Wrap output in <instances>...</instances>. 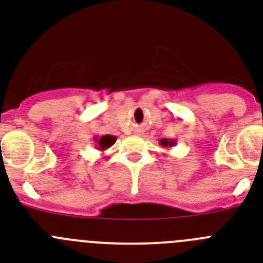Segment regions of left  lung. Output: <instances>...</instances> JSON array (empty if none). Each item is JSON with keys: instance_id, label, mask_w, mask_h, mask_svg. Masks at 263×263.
Wrapping results in <instances>:
<instances>
[{"instance_id": "left-lung-1", "label": "left lung", "mask_w": 263, "mask_h": 263, "mask_svg": "<svg viewBox=\"0 0 263 263\" xmlns=\"http://www.w3.org/2000/svg\"><path fill=\"white\" fill-rule=\"evenodd\" d=\"M175 140L174 139H167V138H163L160 139V142H159V144L163 145V147H174L175 145Z\"/></svg>"}]
</instances>
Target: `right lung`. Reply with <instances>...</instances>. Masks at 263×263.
<instances>
[{
	"instance_id": "add662e5",
	"label": "right lung",
	"mask_w": 263,
	"mask_h": 263,
	"mask_svg": "<svg viewBox=\"0 0 263 263\" xmlns=\"http://www.w3.org/2000/svg\"><path fill=\"white\" fill-rule=\"evenodd\" d=\"M95 148H98L99 151H105L111 147L112 144H115L116 142V138L112 135H103V136H95Z\"/></svg>"
}]
</instances>
